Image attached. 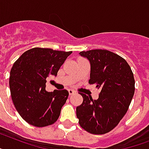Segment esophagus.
<instances>
[{
    "label": "esophagus",
    "mask_w": 149,
    "mask_h": 149,
    "mask_svg": "<svg viewBox=\"0 0 149 149\" xmlns=\"http://www.w3.org/2000/svg\"><path fill=\"white\" fill-rule=\"evenodd\" d=\"M68 93H69V95H72V94H74L75 93V91L72 89H69L68 90Z\"/></svg>",
    "instance_id": "1"
}]
</instances>
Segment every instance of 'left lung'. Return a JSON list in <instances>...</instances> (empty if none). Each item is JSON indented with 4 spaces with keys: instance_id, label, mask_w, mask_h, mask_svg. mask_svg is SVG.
Listing matches in <instances>:
<instances>
[{
    "instance_id": "left-lung-1",
    "label": "left lung",
    "mask_w": 149,
    "mask_h": 149,
    "mask_svg": "<svg viewBox=\"0 0 149 149\" xmlns=\"http://www.w3.org/2000/svg\"><path fill=\"white\" fill-rule=\"evenodd\" d=\"M79 54L91 63L89 84L100 89L97 100L79 93L83 97V103L76 108L80 126L90 133H107L117 126L129 109L135 92L133 73L123 58L108 50Z\"/></svg>"
}]
</instances>
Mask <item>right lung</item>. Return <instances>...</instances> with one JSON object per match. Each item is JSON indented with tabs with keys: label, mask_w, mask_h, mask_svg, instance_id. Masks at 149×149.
I'll list each match as a JSON object with an SVG mask.
<instances>
[{
	"label": "right lung",
	"mask_w": 149,
	"mask_h": 149,
	"mask_svg": "<svg viewBox=\"0 0 149 149\" xmlns=\"http://www.w3.org/2000/svg\"><path fill=\"white\" fill-rule=\"evenodd\" d=\"M72 53L36 47L25 52L13 64L9 81L11 98L20 116L32 126H49L59 117L68 91L48 92L45 83L47 77L57 76Z\"/></svg>",
	"instance_id": "obj_1"
}]
</instances>
